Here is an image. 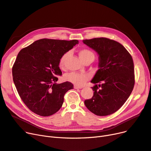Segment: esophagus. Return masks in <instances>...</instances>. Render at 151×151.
I'll use <instances>...</instances> for the list:
<instances>
[{"instance_id": "34e87169", "label": "esophagus", "mask_w": 151, "mask_h": 151, "mask_svg": "<svg viewBox=\"0 0 151 151\" xmlns=\"http://www.w3.org/2000/svg\"><path fill=\"white\" fill-rule=\"evenodd\" d=\"M74 87L75 89H78V88H82L83 87H82V86H78L75 85V86H74Z\"/></svg>"}]
</instances>
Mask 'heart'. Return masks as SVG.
<instances>
[{
	"instance_id": "b5f03b06",
	"label": "heart",
	"mask_w": 151,
	"mask_h": 151,
	"mask_svg": "<svg viewBox=\"0 0 151 151\" xmlns=\"http://www.w3.org/2000/svg\"><path fill=\"white\" fill-rule=\"evenodd\" d=\"M79 57L82 59V61H84V60L93 57L94 58V54L88 50L87 49H83L81 50L79 52ZM68 56V52L65 53L64 55L61 57V58L59 60V65L60 68H63L64 63L66 58H67ZM65 79L67 81L75 83L76 85L77 86H82L86 83L87 80L88 79V76L87 74H81V73H77V72H72L68 75L65 76Z\"/></svg>"
}]
</instances>
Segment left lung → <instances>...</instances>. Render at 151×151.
<instances>
[{
	"label": "left lung",
	"mask_w": 151,
	"mask_h": 151,
	"mask_svg": "<svg viewBox=\"0 0 151 151\" xmlns=\"http://www.w3.org/2000/svg\"><path fill=\"white\" fill-rule=\"evenodd\" d=\"M83 43L97 52L99 68L90 81L95 83L93 95L84 104L96 115H110L123 105L134 88L132 58L116 41L96 38L83 40Z\"/></svg>",
	"instance_id": "1"
}]
</instances>
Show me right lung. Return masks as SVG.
<instances>
[{
    "mask_svg": "<svg viewBox=\"0 0 151 151\" xmlns=\"http://www.w3.org/2000/svg\"><path fill=\"white\" fill-rule=\"evenodd\" d=\"M79 41L41 39L18 54L12 68L13 81L24 104L33 113L48 116L61 108L64 96L74 88L69 82L57 83L62 72L59 60Z\"/></svg>",
    "mask_w": 151,
    "mask_h": 151,
    "instance_id": "obj_1",
    "label": "right lung"
}]
</instances>
